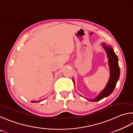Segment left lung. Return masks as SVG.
Here are the masks:
<instances>
[{
    "label": "left lung",
    "mask_w": 133,
    "mask_h": 133,
    "mask_svg": "<svg viewBox=\"0 0 133 133\" xmlns=\"http://www.w3.org/2000/svg\"><path fill=\"white\" fill-rule=\"evenodd\" d=\"M102 45L106 51L108 58L109 59V65L110 68V78L108 83L101 93L95 97V99L90 100L92 102H97L100 100H102L104 97L109 96L115 89L117 81L120 77V68L118 64V58L117 55L114 52L113 49L110 45H108L106 43H102ZM74 83V81L72 79Z\"/></svg>",
    "instance_id": "obj_1"
}]
</instances>
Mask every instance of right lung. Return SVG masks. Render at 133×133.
Returning <instances> with one entry per match:
<instances>
[{"label":"right lung","mask_w":133,"mask_h":133,"mask_svg":"<svg viewBox=\"0 0 133 133\" xmlns=\"http://www.w3.org/2000/svg\"><path fill=\"white\" fill-rule=\"evenodd\" d=\"M41 102V101H38V102ZM31 102H32V103H36V102H37L36 101H31Z\"/></svg>","instance_id":"add662e5"}]
</instances>
